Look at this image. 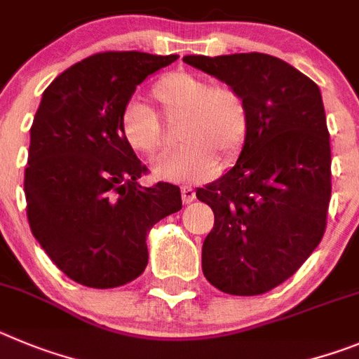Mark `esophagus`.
Wrapping results in <instances>:
<instances>
[{"label": "esophagus", "mask_w": 359, "mask_h": 359, "mask_svg": "<svg viewBox=\"0 0 359 359\" xmlns=\"http://www.w3.org/2000/svg\"><path fill=\"white\" fill-rule=\"evenodd\" d=\"M180 195H182V202L184 203H189L196 198L195 195V189L191 186H182L180 187Z\"/></svg>", "instance_id": "34e87169"}]
</instances>
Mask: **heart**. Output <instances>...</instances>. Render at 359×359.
Masks as SVG:
<instances>
[{"label": "heart", "mask_w": 359, "mask_h": 359, "mask_svg": "<svg viewBox=\"0 0 359 359\" xmlns=\"http://www.w3.org/2000/svg\"><path fill=\"white\" fill-rule=\"evenodd\" d=\"M166 114H182L180 140L186 143L154 164L159 179L196 182L211 177L218 156H234L248 128V105L238 89L211 86L193 73L164 75L151 89ZM119 128L125 143L137 154L156 156L164 148V134L156 112L141 100H130L121 111Z\"/></svg>", "instance_id": "heart-1"}]
</instances>
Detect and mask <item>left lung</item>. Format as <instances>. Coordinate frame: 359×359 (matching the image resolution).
Listing matches in <instances>:
<instances>
[{
  "instance_id": "1",
  "label": "left lung",
  "mask_w": 359,
  "mask_h": 359,
  "mask_svg": "<svg viewBox=\"0 0 359 359\" xmlns=\"http://www.w3.org/2000/svg\"><path fill=\"white\" fill-rule=\"evenodd\" d=\"M182 60L247 100L240 157L227 173L198 187L196 198L215 212L202 245L205 279L229 295H261L292 277L324 236L331 147L320 89L266 53Z\"/></svg>"
}]
</instances>
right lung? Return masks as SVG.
I'll return each mask as SVG.
<instances>
[{
    "label": "right lung",
    "instance_id": "1",
    "mask_svg": "<svg viewBox=\"0 0 359 359\" xmlns=\"http://www.w3.org/2000/svg\"><path fill=\"white\" fill-rule=\"evenodd\" d=\"M177 55L105 51L60 73L39 103L25 170L32 234L75 283L107 290L144 272L147 236L180 211V189L143 187L147 166L119 118L135 87Z\"/></svg>",
    "mask_w": 359,
    "mask_h": 359
}]
</instances>
